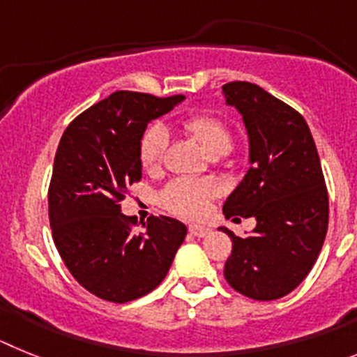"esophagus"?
<instances>
[{"label": "esophagus", "instance_id": "esophagus-1", "mask_svg": "<svg viewBox=\"0 0 357 357\" xmlns=\"http://www.w3.org/2000/svg\"><path fill=\"white\" fill-rule=\"evenodd\" d=\"M188 230H190V234L194 235V237H206V235L212 234V228L203 225H192Z\"/></svg>", "mask_w": 357, "mask_h": 357}]
</instances>
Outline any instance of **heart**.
<instances>
[{
  "label": "heart",
  "instance_id": "1",
  "mask_svg": "<svg viewBox=\"0 0 357 357\" xmlns=\"http://www.w3.org/2000/svg\"><path fill=\"white\" fill-rule=\"evenodd\" d=\"M185 129L206 151H228L231 135L222 120L212 114H197L185 122ZM167 147V131L161 126L149 127L140 142V161L145 169H156ZM219 192V185L212 179H176L163 190L161 201L170 212L185 217H197L206 210L210 197Z\"/></svg>",
  "mask_w": 357,
  "mask_h": 357
}]
</instances>
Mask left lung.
Segmentation results:
<instances>
[{
  "mask_svg": "<svg viewBox=\"0 0 357 357\" xmlns=\"http://www.w3.org/2000/svg\"><path fill=\"white\" fill-rule=\"evenodd\" d=\"M226 105L243 116L250 169L222 212L255 217L257 226L231 238L225 278L253 300H277L314 266L328 225V197L314 140L300 113L252 82L222 86Z\"/></svg>",
  "mask_w": 357,
  "mask_h": 357,
  "instance_id": "left-lung-1",
  "label": "left lung"
}]
</instances>
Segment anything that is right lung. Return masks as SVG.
Returning a JSON list of instances; mask_svg holds the SVG:
<instances>
[{
	"mask_svg": "<svg viewBox=\"0 0 357 357\" xmlns=\"http://www.w3.org/2000/svg\"><path fill=\"white\" fill-rule=\"evenodd\" d=\"M185 100L114 91L79 114L59 142L48 190L54 243L80 286L107 302L151 293L167 277L187 226L151 217L132 231L120 208L140 181V142L153 120Z\"/></svg>",
	"mask_w": 357,
	"mask_h": 357,
	"instance_id": "obj_1",
	"label": "right lung"
}]
</instances>
